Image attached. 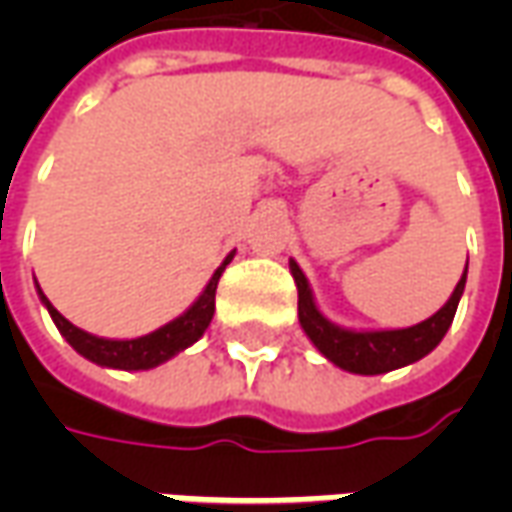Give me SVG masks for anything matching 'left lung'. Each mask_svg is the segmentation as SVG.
<instances>
[{"label": "left lung", "mask_w": 512, "mask_h": 512, "mask_svg": "<svg viewBox=\"0 0 512 512\" xmlns=\"http://www.w3.org/2000/svg\"><path fill=\"white\" fill-rule=\"evenodd\" d=\"M290 274L299 288V323L310 343L321 351L332 365L356 376H381L397 367H406L428 356L444 340L450 329L458 301L466 288V268L461 282L455 285L447 304L428 321L408 326V329H343L332 323L312 299V288L296 260H290Z\"/></svg>", "instance_id": "left-lung-1"}]
</instances>
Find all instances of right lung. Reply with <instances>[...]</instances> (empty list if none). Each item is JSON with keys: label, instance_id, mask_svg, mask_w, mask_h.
Masks as SVG:
<instances>
[{"label": "right lung", "instance_id": "add662e5", "mask_svg": "<svg viewBox=\"0 0 512 512\" xmlns=\"http://www.w3.org/2000/svg\"><path fill=\"white\" fill-rule=\"evenodd\" d=\"M233 255L235 252L224 257V263L213 271V277L208 279L205 290L197 296V301L191 304L189 310L178 315L175 321L164 323L156 332L145 334V337H134V340H106V337H95V334L84 332V329L73 326L68 318H62L60 312L54 310V304L46 299V293L40 290V285L38 296L43 301V307L49 310L54 326L60 329V334L71 343L76 354H82L84 359H90V362L101 367H115V370H150V367L164 365L167 359H172L180 351H186L211 326L213 310H216V285H219V277H222L227 263L233 260Z\"/></svg>", "mask_w": 512, "mask_h": 512}]
</instances>
